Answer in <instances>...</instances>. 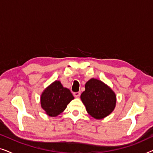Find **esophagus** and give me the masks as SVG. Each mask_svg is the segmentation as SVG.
Segmentation results:
<instances>
[{"mask_svg":"<svg viewBox=\"0 0 153 153\" xmlns=\"http://www.w3.org/2000/svg\"><path fill=\"white\" fill-rule=\"evenodd\" d=\"M81 95V92L79 91V92H76V93H74V96L76 97H79V96Z\"/></svg>","mask_w":153,"mask_h":153,"instance_id":"34e87169","label":"esophagus"}]
</instances>
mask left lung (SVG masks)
Wrapping results in <instances>:
<instances>
[{"instance_id": "obj_1", "label": "left lung", "mask_w": 153, "mask_h": 153, "mask_svg": "<svg viewBox=\"0 0 153 153\" xmlns=\"http://www.w3.org/2000/svg\"><path fill=\"white\" fill-rule=\"evenodd\" d=\"M85 88L81 99L92 117L104 118L114 111L116 96L109 87L98 79H91L85 83Z\"/></svg>"}]
</instances>
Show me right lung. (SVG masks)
<instances>
[{
  "mask_svg": "<svg viewBox=\"0 0 153 153\" xmlns=\"http://www.w3.org/2000/svg\"><path fill=\"white\" fill-rule=\"evenodd\" d=\"M74 99L70 91L56 81L45 90L41 95V106L49 116H57Z\"/></svg>",
  "mask_w": 153,
  "mask_h": 153,
  "instance_id": "obj_1",
  "label": "right lung"
}]
</instances>
